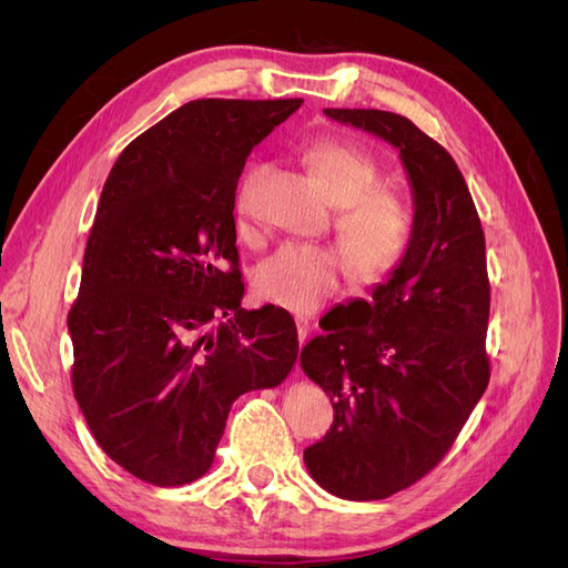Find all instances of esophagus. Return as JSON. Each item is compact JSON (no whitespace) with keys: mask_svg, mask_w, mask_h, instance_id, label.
<instances>
[{"mask_svg":"<svg viewBox=\"0 0 568 568\" xmlns=\"http://www.w3.org/2000/svg\"><path fill=\"white\" fill-rule=\"evenodd\" d=\"M296 329H298V341H301V346H303V343L307 341V334H311V329H313L311 320H307V317H296Z\"/></svg>","mask_w":568,"mask_h":568,"instance_id":"esophagus-1","label":"esophagus"}]
</instances>
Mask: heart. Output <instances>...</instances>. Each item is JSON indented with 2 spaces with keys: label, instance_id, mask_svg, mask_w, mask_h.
Returning <instances> with one entry per match:
<instances>
[{
  "label": "heart",
  "instance_id": "obj_1",
  "mask_svg": "<svg viewBox=\"0 0 568 568\" xmlns=\"http://www.w3.org/2000/svg\"><path fill=\"white\" fill-rule=\"evenodd\" d=\"M303 159L322 182L329 201L341 209L334 232L353 277L359 284L386 282L403 265L415 232L407 201L393 189L382 186L379 163L353 144L320 142L307 149ZM257 175L261 165L248 170L236 194L242 227H246L251 189ZM346 261L334 248L288 244L257 265L253 284L263 301L288 313L311 315L336 296L346 277Z\"/></svg>",
  "mask_w": 568,
  "mask_h": 568
}]
</instances>
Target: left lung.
Here are the masks:
<instances>
[{
	"label": "left lung",
	"mask_w": 568,
	"mask_h": 568,
	"mask_svg": "<svg viewBox=\"0 0 568 568\" xmlns=\"http://www.w3.org/2000/svg\"><path fill=\"white\" fill-rule=\"evenodd\" d=\"M324 113L398 149L415 196L403 265L372 301L348 303L363 322L301 351L303 372L334 405L305 467L324 490L367 503L432 471L490 382L486 236L457 163L412 120L376 109Z\"/></svg>",
	"instance_id": "obj_1"
}]
</instances>
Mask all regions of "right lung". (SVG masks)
Returning a JSON list of instances; mask_svg holds the SVG:
<instances>
[{
	"mask_svg": "<svg viewBox=\"0 0 568 568\" xmlns=\"http://www.w3.org/2000/svg\"><path fill=\"white\" fill-rule=\"evenodd\" d=\"M303 99H196L111 168L68 313L71 382L97 443L151 486L211 469L232 403L298 357L282 307L244 311L234 196L248 153Z\"/></svg>",
	"mask_w": 568,
	"mask_h": 568,
	"instance_id": "obj_1",
	"label": "right lung"
}]
</instances>
